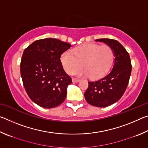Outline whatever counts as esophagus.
<instances>
[{"instance_id": "esophagus-1", "label": "esophagus", "mask_w": 148, "mask_h": 148, "mask_svg": "<svg viewBox=\"0 0 148 148\" xmlns=\"http://www.w3.org/2000/svg\"><path fill=\"white\" fill-rule=\"evenodd\" d=\"M80 80H81V79H77V78H73V79H72V82H73L74 83H77V82H79Z\"/></svg>"}]
</instances>
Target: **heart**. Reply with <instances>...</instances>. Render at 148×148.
<instances>
[{"label": "heart", "mask_w": 148, "mask_h": 148, "mask_svg": "<svg viewBox=\"0 0 148 148\" xmlns=\"http://www.w3.org/2000/svg\"><path fill=\"white\" fill-rule=\"evenodd\" d=\"M114 59L113 49L108 45L87 44L77 47L73 53L66 51L61 55L62 67L68 74H73L81 68L84 69L76 72L92 79L104 76L111 69Z\"/></svg>", "instance_id": "heart-1"}]
</instances>
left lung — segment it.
Instances as JSON below:
<instances>
[{"mask_svg": "<svg viewBox=\"0 0 148 148\" xmlns=\"http://www.w3.org/2000/svg\"><path fill=\"white\" fill-rule=\"evenodd\" d=\"M95 41L104 42L113 49L114 62L113 68L104 77L88 82L84 96L92 106L106 107L118 101L125 92L131 74V61L129 53L118 41L108 38Z\"/></svg>", "mask_w": 148, "mask_h": 148, "instance_id": "left-lung-1", "label": "left lung"}]
</instances>
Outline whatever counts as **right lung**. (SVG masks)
I'll return each mask as SVG.
<instances>
[{"mask_svg":"<svg viewBox=\"0 0 148 148\" xmlns=\"http://www.w3.org/2000/svg\"><path fill=\"white\" fill-rule=\"evenodd\" d=\"M71 45L56 38L34 41L25 49L20 63L27 95L40 106L51 108L63 102L71 77L62 68L61 55Z\"/></svg>","mask_w":148,"mask_h":148,"instance_id":"1","label":"right lung"}]
</instances>
